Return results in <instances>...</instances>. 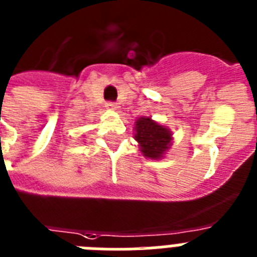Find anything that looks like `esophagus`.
I'll list each match as a JSON object with an SVG mask.
<instances>
[{
	"instance_id": "esophagus-1",
	"label": "esophagus",
	"mask_w": 257,
	"mask_h": 257,
	"mask_svg": "<svg viewBox=\"0 0 257 257\" xmlns=\"http://www.w3.org/2000/svg\"><path fill=\"white\" fill-rule=\"evenodd\" d=\"M105 105H107V108H109V109H116V108H117V105H116V103H113V102H108Z\"/></svg>"
}]
</instances>
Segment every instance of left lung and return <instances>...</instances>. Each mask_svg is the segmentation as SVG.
I'll list each match as a JSON object with an SVG mask.
<instances>
[{"instance_id": "1", "label": "left lung", "mask_w": 257, "mask_h": 257, "mask_svg": "<svg viewBox=\"0 0 257 257\" xmlns=\"http://www.w3.org/2000/svg\"><path fill=\"white\" fill-rule=\"evenodd\" d=\"M135 140L140 144L144 157L161 159L172 145V133L169 128L152 120V117H140L136 120Z\"/></svg>"}]
</instances>
